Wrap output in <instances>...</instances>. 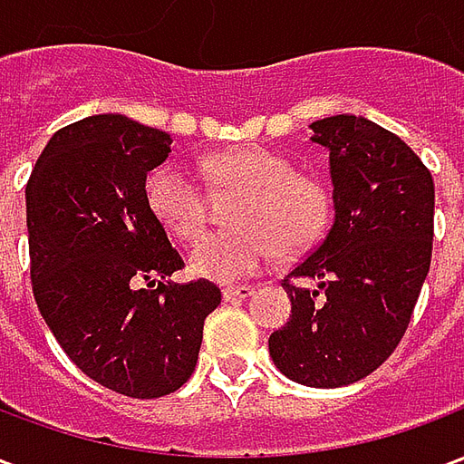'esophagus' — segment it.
Returning <instances> with one entry per match:
<instances>
[{"label": "esophagus", "instance_id": "esophagus-1", "mask_svg": "<svg viewBox=\"0 0 464 464\" xmlns=\"http://www.w3.org/2000/svg\"><path fill=\"white\" fill-rule=\"evenodd\" d=\"M253 293V285H233V288H223V301H243Z\"/></svg>", "mask_w": 464, "mask_h": 464}]
</instances>
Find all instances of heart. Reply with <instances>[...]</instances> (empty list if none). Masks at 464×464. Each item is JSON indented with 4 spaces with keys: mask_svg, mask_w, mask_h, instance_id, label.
Masks as SVG:
<instances>
[{
    "mask_svg": "<svg viewBox=\"0 0 464 464\" xmlns=\"http://www.w3.org/2000/svg\"><path fill=\"white\" fill-rule=\"evenodd\" d=\"M203 169L218 191H236L228 231L208 233L188 256L191 273L233 283L258 273L276 251L298 256L318 241L331 218V188L321 176L295 171L281 151L238 146L213 153ZM146 208L176 241L191 243L206 228L208 203L179 163H161L143 181Z\"/></svg>",
    "mask_w": 464,
    "mask_h": 464,
    "instance_id": "obj_1",
    "label": "heart"
}]
</instances>
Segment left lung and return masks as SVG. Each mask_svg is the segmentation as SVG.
I'll list each match as a JSON object with an SVG mask.
<instances>
[{"label":"left lung","instance_id":"8db88e82","mask_svg":"<svg viewBox=\"0 0 464 464\" xmlns=\"http://www.w3.org/2000/svg\"><path fill=\"white\" fill-rule=\"evenodd\" d=\"M313 141L331 151L335 221L283 278L291 318L268 350L285 378L341 388L378 370L408 331L432 258L435 183L408 143L362 116L315 121Z\"/></svg>","mask_w":464,"mask_h":464}]
</instances>
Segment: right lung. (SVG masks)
Returning <instances> with one entry per match:
<instances>
[{
	"mask_svg": "<svg viewBox=\"0 0 464 464\" xmlns=\"http://www.w3.org/2000/svg\"><path fill=\"white\" fill-rule=\"evenodd\" d=\"M169 133L119 114L59 129L26 181L36 308L84 375L153 400L191 378L203 321L221 303L206 278L166 283L183 258L143 198Z\"/></svg>",
	"mask_w": 464,
	"mask_h": 464,
	"instance_id": "1",
	"label": "right lung"
}]
</instances>
